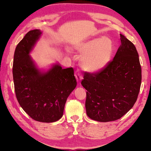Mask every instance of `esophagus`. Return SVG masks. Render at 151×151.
<instances>
[{
	"label": "esophagus",
	"mask_w": 151,
	"mask_h": 151,
	"mask_svg": "<svg viewBox=\"0 0 151 151\" xmlns=\"http://www.w3.org/2000/svg\"><path fill=\"white\" fill-rule=\"evenodd\" d=\"M75 77L77 81H80L83 79V74L79 70H77L75 72Z\"/></svg>",
	"instance_id": "1"
}]
</instances>
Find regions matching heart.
<instances>
[{
	"label": "heart",
	"instance_id": "obj_1",
	"mask_svg": "<svg viewBox=\"0 0 151 151\" xmlns=\"http://www.w3.org/2000/svg\"><path fill=\"white\" fill-rule=\"evenodd\" d=\"M76 50L81 57V65L89 72L101 70L106 66L111 56L113 47L106 38H95L77 45Z\"/></svg>",
	"mask_w": 151,
	"mask_h": 151
}]
</instances>
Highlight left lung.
Segmentation results:
<instances>
[{
  "label": "left lung",
  "instance_id": "left-lung-1",
  "mask_svg": "<svg viewBox=\"0 0 151 151\" xmlns=\"http://www.w3.org/2000/svg\"><path fill=\"white\" fill-rule=\"evenodd\" d=\"M121 45L101 70L86 72L81 84L86 92V113L107 122L120 119L133 107L140 91L142 71L135 45L120 34Z\"/></svg>",
  "mask_w": 151,
  "mask_h": 151
}]
</instances>
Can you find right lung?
Returning <instances> with one entry per match:
<instances>
[{
    "label": "right lung",
    "mask_w": 151,
    "mask_h": 151,
    "mask_svg": "<svg viewBox=\"0 0 151 151\" xmlns=\"http://www.w3.org/2000/svg\"><path fill=\"white\" fill-rule=\"evenodd\" d=\"M42 32L29 31L18 43L14 55L12 74L17 99L36 121L51 123L62 117L68 96L77 86L72 67L58 64L41 72L29 56Z\"/></svg>",
    "instance_id": "right-lung-1"
}]
</instances>
